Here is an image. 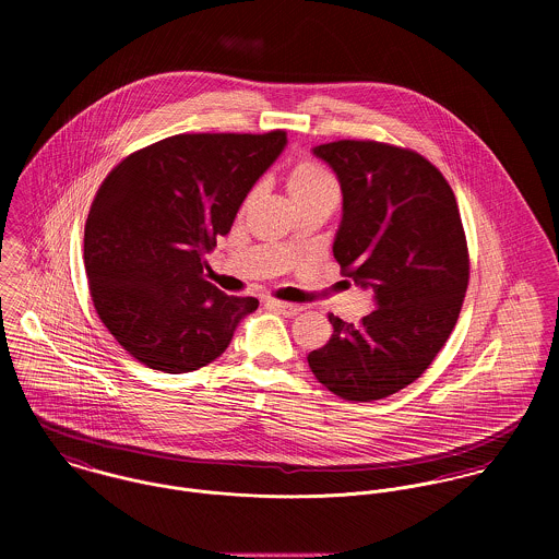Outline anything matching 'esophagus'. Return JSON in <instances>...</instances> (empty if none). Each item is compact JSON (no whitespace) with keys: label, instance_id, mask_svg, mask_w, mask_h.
I'll use <instances>...</instances> for the list:
<instances>
[{"label":"esophagus","instance_id":"esophagus-1","mask_svg":"<svg viewBox=\"0 0 559 559\" xmlns=\"http://www.w3.org/2000/svg\"><path fill=\"white\" fill-rule=\"evenodd\" d=\"M266 308H271V310H275V312H280V314H284V317H297L301 310H304V306H297V304H286V301H277V299H269L266 301Z\"/></svg>","mask_w":559,"mask_h":559}]
</instances>
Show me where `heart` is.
Returning <instances> with one entry per match:
<instances>
[{
	"mask_svg": "<svg viewBox=\"0 0 559 559\" xmlns=\"http://www.w3.org/2000/svg\"><path fill=\"white\" fill-rule=\"evenodd\" d=\"M288 193L293 202H306L312 198H335L337 200V182L326 167L312 159L299 160L288 174Z\"/></svg>",
	"mask_w": 559,
	"mask_h": 559,
	"instance_id": "heart-1",
	"label": "heart"
}]
</instances>
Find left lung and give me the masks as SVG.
Segmentation results:
<instances>
[{
    "instance_id": "left-lung-1",
    "label": "left lung",
    "mask_w": 559,
    "mask_h": 559,
    "mask_svg": "<svg viewBox=\"0 0 559 559\" xmlns=\"http://www.w3.org/2000/svg\"><path fill=\"white\" fill-rule=\"evenodd\" d=\"M337 176L342 224L333 255L374 290L353 324L329 314V342L308 355L329 392L372 402L411 385L448 342L469 284V251L452 187L421 155L372 140L320 144Z\"/></svg>"
}]
</instances>
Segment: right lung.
Instances as JSON below:
<instances>
[{
	"instance_id": "1",
	"label": "right lung",
	"mask_w": 559,
	"mask_h": 559,
	"mask_svg": "<svg viewBox=\"0 0 559 559\" xmlns=\"http://www.w3.org/2000/svg\"><path fill=\"white\" fill-rule=\"evenodd\" d=\"M284 146L280 129L180 133L107 174L87 213L83 262L98 319L131 357L167 374L198 370L258 308L211 284L204 255Z\"/></svg>"
}]
</instances>
